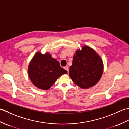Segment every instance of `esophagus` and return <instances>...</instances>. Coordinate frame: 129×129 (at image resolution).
I'll use <instances>...</instances> for the list:
<instances>
[{
    "mask_svg": "<svg viewBox=\"0 0 129 129\" xmlns=\"http://www.w3.org/2000/svg\"><path fill=\"white\" fill-rule=\"evenodd\" d=\"M64 69L66 70L68 72V71H69V68H68L67 66L64 67Z\"/></svg>",
    "mask_w": 129,
    "mask_h": 129,
    "instance_id": "esophagus-1",
    "label": "esophagus"
}]
</instances>
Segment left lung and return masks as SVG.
Listing matches in <instances>:
<instances>
[{
	"label": "left lung",
	"mask_w": 129,
	"mask_h": 129,
	"mask_svg": "<svg viewBox=\"0 0 129 129\" xmlns=\"http://www.w3.org/2000/svg\"><path fill=\"white\" fill-rule=\"evenodd\" d=\"M104 72V63L100 55L88 46H83L74 54L70 67V76L80 87L87 89L96 85Z\"/></svg>",
	"instance_id": "left-lung-1"
}]
</instances>
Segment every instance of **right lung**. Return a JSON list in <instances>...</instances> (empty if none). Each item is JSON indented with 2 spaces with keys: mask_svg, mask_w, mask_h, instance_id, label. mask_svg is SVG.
Masks as SVG:
<instances>
[{
  "mask_svg": "<svg viewBox=\"0 0 129 129\" xmlns=\"http://www.w3.org/2000/svg\"><path fill=\"white\" fill-rule=\"evenodd\" d=\"M28 76L37 87L47 90L60 76L67 71L61 67L58 61L52 57L49 52L44 54L36 52L28 67Z\"/></svg>",
  "mask_w": 129,
  "mask_h": 129,
  "instance_id": "1",
  "label": "right lung"
}]
</instances>
